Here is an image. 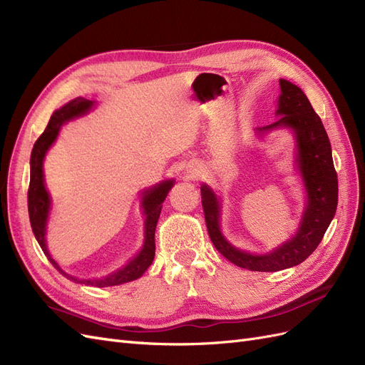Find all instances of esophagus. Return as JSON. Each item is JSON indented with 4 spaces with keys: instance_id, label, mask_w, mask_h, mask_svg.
<instances>
[{
    "instance_id": "obj_1",
    "label": "esophagus",
    "mask_w": 365,
    "mask_h": 365,
    "mask_svg": "<svg viewBox=\"0 0 365 365\" xmlns=\"http://www.w3.org/2000/svg\"><path fill=\"white\" fill-rule=\"evenodd\" d=\"M190 176H192V178H195V173H190Z\"/></svg>"
}]
</instances>
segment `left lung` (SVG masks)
Segmentation results:
<instances>
[{"instance_id": "8db88e82", "label": "left lung", "mask_w": 365, "mask_h": 365, "mask_svg": "<svg viewBox=\"0 0 365 365\" xmlns=\"http://www.w3.org/2000/svg\"><path fill=\"white\" fill-rule=\"evenodd\" d=\"M280 96L275 123L256 128L254 135L264 138L269 132L288 129L295 140L294 165L303 182L304 207L295 233L267 252H248L236 248L220 230L222 196L202 182L201 197L208 236L216 250L236 267L250 271L274 272L304 262L322 242L338 205V178L332 160V146L306 94L289 81L280 79Z\"/></svg>"}]
</instances>
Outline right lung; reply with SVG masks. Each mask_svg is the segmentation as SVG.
Here are the masks:
<instances>
[{
	"mask_svg": "<svg viewBox=\"0 0 365 365\" xmlns=\"http://www.w3.org/2000/svg\"><path fill=\"white\" fill-rule=\"evenodd\" d=\"M96 106L94 101H88L83 97H76L68 103H65L59 109H56L50 117L48 125L42 135L36 140L35 146L31 149L30 157V185H29V216H30V225L33 230L39 247L42 248L43 254L51 262V264L56 268L65 277L70 279L76 283L91 284L96 288H106V286H117L123 284L132 280L140 279L146 269L150 267L153 257H155V228L158 217L163 208V202L165 196L169 195L170 189L175 184V180H163L155 185L146 187L141 190V212L145 216V239H143V245L140 251L134 257L129 259L126 264L120 267L118 269L109 272L103 277H93V279H79L74 275L65 272L59 263L51 257V254L47 247V225L51 212V196L46 187V178H43V160H46L47 152L58 140L61 128L68 123L70 120L79 118L86 115L93 108Z\"/></svg>",
	"mask_w": 365,
	"mask_h": 365,
	"instance_id": "add662e5",
	"label": "right lung"
}]
</instances>
